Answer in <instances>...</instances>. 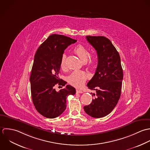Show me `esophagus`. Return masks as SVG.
I'll return each instance as SVG.
<instances>
[{"instance_id": "1", "label": "esophagus", "mask_w": 150, "mask_h": 150, "mask_svg": "<svg viewBox=\"0 0 150 150\" xmlns=\"http://www.w3.org/2000/svg\"><path fill=\"white\" fill-rule=\"evenodd\" d=\"M76 92V93H83V91L82 90H79V89H77Z\"/></svg>"}]
</instances>
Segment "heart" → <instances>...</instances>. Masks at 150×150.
I'll list each match as a JSON object with an SVG mask.
<instances>
[{"label":"heart","instance_id":"b5f03b06","mask_svg":"<svg viewBox=\"0 0 150 150\" xmlns=\"http://www.w3.org/2000/svg\"><path fill=\"white\" fill-rule=\"evenodd\" d=\"M74 53L81 59L83 61L85 62L86 64L88 67L92 66L96 61V59L93 56H89V53L87 48L82 45H77L74 49ZM60 66L62 69H65L66 68V55L65 54H62ZM88 78V75L82 71L76 70L73 71L68 77V82L73 85L74 86L80 88L83 85L87 79Z\"/></svg>","mask_w":150,"mask_h":150}]
</instances>
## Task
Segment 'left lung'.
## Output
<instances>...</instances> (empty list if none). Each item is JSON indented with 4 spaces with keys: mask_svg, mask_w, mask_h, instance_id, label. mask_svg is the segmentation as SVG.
I'll use <instances>...</instances> for the list:
<instances>
[{
    "mask_svg": "<svg viewBox=\"0 0 150 150\" xmlns=\"http://www.w3.org/2000/svg\"><path fill=\"white\" fill-rule=\"evenodd\" d=\"M86 39L97 52L98 64L94 75L87 85L89 89L96 91V98L83 108L90 117L99 118L108 115L119 101L123 69L120 54L108 38L87 36Z\"/></svg>",
    "mask_w": 150,
    "mask_h": 150,
    "instance_id": "1",
    "label": "left lung"
}]
</instances>
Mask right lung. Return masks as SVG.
<instances>
[{"label": "right lung", "mask_w": 150, "mask_h": 150, "mask_svg": "<svg viewBox=\"0 0 150 150\" xmlns=\"http://www.w3.org/2000/svg\"><path fill=\"white\" fill-rule=\"evenodd\" d=\"M76 41L64 35H51L36 52L30 79L31 96L36 110L46 118L60 115L66 109L67 97L76 93L69 85L59 91L55 86L62 88L67 83L59 76L61 59L65 49Z\"/></svg>", "instance_id": "right-lung-1"}]
</instances>
